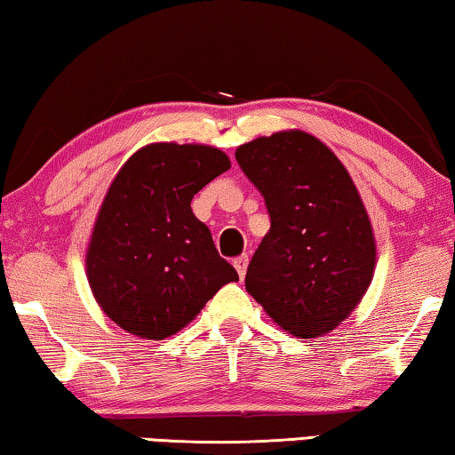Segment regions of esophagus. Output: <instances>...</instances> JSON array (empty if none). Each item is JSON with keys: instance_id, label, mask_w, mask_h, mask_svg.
Wrapping results in <instances>:
<instances>
[{"instance_id": "esophagus-1", "label": "esophagus", "mask_w": 455, "mask_h": 455, "mask_svg": "<svg viewBox=\"0 0 455 455\" xmlns=\"http://www.w3.org/2000/svg\"><path fill=\"white\" fill-rule=\"evenodd\" d=\"M248 262H250L248 256H240V258H235V260H234V267H235V270H237V275H240V278L246 276Z\"/></svg>"}]
</instances>
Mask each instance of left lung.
I'll list each match as a JSON object with an SVG mask.
<instances>
[{
    "label": "left lung",
    "mask_w": 455,
    "mask_h": 455,
    "mask_svg": "<svg viewBox=\"0 0 455 455\" xmlns=\"http://www.w3.org/2000/svg\"><path fill=\"white\" fill-rule=\"evenodd\" d=\"M235 160L270 215L246 291L284 331L300 339L330 333L358 307L376 267L372 223L352 177L303 130L237 146Z\"/></svg>",
    "instance_id": "1"
}]
</instances>
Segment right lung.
<instances>
[{
  "label": "right lung",
  "mask_w": 455,
  "mask_h": 455,
  "mask_svg": "<svg viewBox=\"0 0 455 455\" xmlns=\"http://www.w3.org/2000/svg\"><path fill=\"white\" fill-rule=\"evenodd\" d=\"M229 166L213 146L155 142L136 150L111 180L85 268L97 305L124 331L171 338L223 284L237 281L191 209L195 195Z\"/></svg>",
  "instance_id": "right-lung-1"
}]
</instances>
